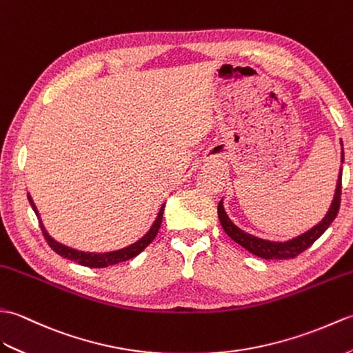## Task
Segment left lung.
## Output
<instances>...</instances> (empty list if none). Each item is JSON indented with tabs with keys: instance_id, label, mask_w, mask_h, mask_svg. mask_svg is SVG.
Returning <instances> with one entry per match:
<instances>
[{
	"instance_id": "left-lung-1",
	"label": "left lung",
	"mask_w": 353,
	"mask_h": 353,
	"mask_svg": "<svg viewBox=\"0 0 353 353\" xmlns=\"http://www.w3.org/2000/svg\"><path fill=\"white\" fill-rule=\"evenodd\" d=\"M343 161H344V151H343V142H341V163ZM340 198H341V168L339 172V179H336L334 199L325 217L319 223L312 226V228L301 234V236L293 237L285 241H273V240L260 239L239 228V226L231 221L230 216L226 214L225 207H223V199L219 202L217 214H219V221H221L222 228L226 234H228V237H231L234 241L239 243L240 246L249 250L250 254L264 258V260H287V258H294L296 255L303 252L305 249H308L312 243H314L327 228H330V225L336 217V213H339Z\"/></svg>"
}]
</instances>
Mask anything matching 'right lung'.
Returning a JSON list of instances; mask_svg holds the SVG:
<instances>
[{
	"mask_svg": "<svg viewBox=\"0 0 353 353\" xmlns=\"http://www.w3.org/2000/svg\"><path fill=\"white\" fill-rule=\"evenodd\" d=\"M28 201H30L31 207H33L34 213H36V216L39 219V223H41V230H42L43 237H45L46 241H48V245L54 250V252L59 254L60 256L68 258V260H70V261H75L78 264L88 265V268H93V269L108 268V265H113V264L122 263V261H128V260H131V258H134L140 252H142V250L155 239L157 232H159L161 221H163L164 205H166V203H163L160 211H159V214H157V217H155L154 223L151 225L150 231H148L142 239H139L136 243H132V245H130L127 248L112 250V252H101L99 254V252H84V250H77L74 248H69V246L63 245V243H59L57 240H54L48 234V231L45 230V226L42 223V219H41V214H39V211H37V208L34 205L33 199H31L30 193H28Z\"/></svg>",
	"mask_w": 353,
	"mask_h": 353,
	"instance_id": "add662e5",
	"label": "right lung"
}]
</instances>
